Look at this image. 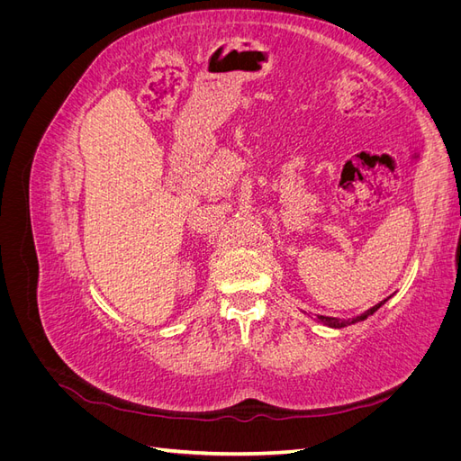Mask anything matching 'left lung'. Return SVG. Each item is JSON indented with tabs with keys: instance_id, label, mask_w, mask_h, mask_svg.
Segmentation results:
<instances>
[{
	"instance_id": "obj_1",
	"label": "left lung",
	"mask_w": 461,
	"mask_h": 461,
	"mask_svg": "<svg viewBox=\"0 0 461 461\" xmlns=\"http://www.w3.org/2000/svg\"><path fill=\"white\" fill-rule=\"evenodd\" d=\"M386 300H383V302H379L376 305H373L371 310H367L366 313H361V315H357V317H354V319H337V317H325V315H317V321L319 323H323V325H327V327H332V329H342V327H348V325H354V323H359V321H364V319H367L369 315H373L376 310L381 308V305L384 303Z\"/></svg>"
}]
</instances>
